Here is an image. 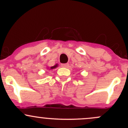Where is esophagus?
Instances as JSON below:
<instances>
[{"label": "esophagus", "instance_id": "obj_1", "mask_svg": "<svg viewBox=\"0 0 128 128\" xmlns=\"http://www.w3.org/2000/svg\"><path fill=\"white\" fill-rule=\"evenodd\" d=\"M61 66L62 68H68L69 66V64H68V63H66V64H62Z\"/></svg>", "mask_w": 128, "mask_h": 128}]
</instances>
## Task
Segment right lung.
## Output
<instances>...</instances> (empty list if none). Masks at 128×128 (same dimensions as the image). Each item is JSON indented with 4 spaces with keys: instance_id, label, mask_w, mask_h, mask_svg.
<instances>
[{
    "instance_id": "obj_1",
    "label": "right lung",
    "mask_w": 128,
    "mask_h": 128,
    "mask_svg": "<svg viewBox=\"0 0 128 128\" xmlns=\"http://www.w3.org/2000/svg\"><path fill=\"white\" fill-rule=\"evenodd\" d=\"M58 64H56L55 66H52V67H50V68H48V69H49V70H51V69H55V68H56L57 67H58Z\"/></svg>"
}]
</instances>
